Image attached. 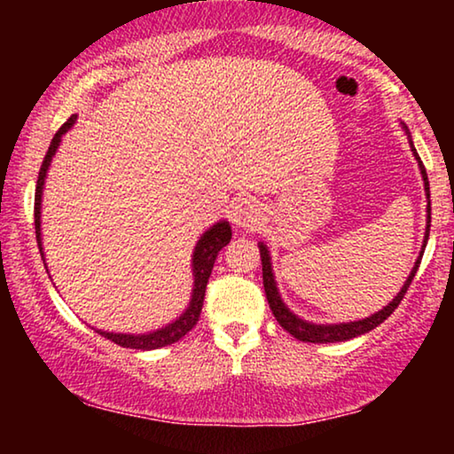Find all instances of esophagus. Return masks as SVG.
I'll use <instances>...</instances> for the list:
<instances>
[{
	"instance_id": "1",
	"label": "esophagus",
	"mask_w": 454,
	"mask_h": 454,
	"mask_svg": "<svg viewBox=\"0 0 454 454\" xmlns=\"http://www.w3.org/2000/svg\"><path fill=\"white\" fill-rule=\"evenodd\" d=\"M231 221L238 227L244 229H256L260 225V208L254 200L241 198L231 207Z\"/></svg>"
}]
</instances>
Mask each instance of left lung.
Segmentation results:
<instances>
[{"instance_id":"obj_1","label":"left lung","mask_w":454,"mask_h":454,"mask_svg":"<svg viewBox=\"0 0 454 454\" xmlns=\"http://www.w3.org/2000/svg\"><path fill=\"white\" fill-rule=\"evenodd\" d=\"M403 128H405V134L409 136V129L405 123H403ZM409 146H411L413 151V157L418 159L419 163V171H421V177H424V188H426V196L430 198V182H427V173H426V167L421 163L418 151H415L413 142H411V136H409ZM430 223H432V207L430 202H427V227H426V238H424V246H421V254L419 258L415 260V266L411 270V275L407 277L405 285H403L399 294L393 301L388 303V306H384L380 312L368 316V318L364 320H356V322H343V325H314V322H306L301 318H297V316L291 312V309L285 306L281 295H278V289H277V283H275V277H272V266H270V254H269V247H266L262 241H260L258 247H260V260H262V283H264V294H266V300H269V306L272 309V314H275V318L278 325H281L285 331L289 334H294L297 340H303V343H339V340H349L353 337H359V334L364 333H370L372 328H376L378 325H382L384 320L388 318L390 314L395 312L396 308H399V303L403 297H405L409 285H411L415 272L419 269V262H421V256H424V250H426V244H427V238H430Z\"/></svg>"}]
</instances>
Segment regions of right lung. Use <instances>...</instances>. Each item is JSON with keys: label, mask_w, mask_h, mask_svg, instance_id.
Instances as JSON below:
<instances>
[{"label": "right lung", "mask_w": 454, "mask_h": 454, "mask_svg": "<svg viewBox=\"0 0 454 454\" xmlns=\"http://www.w3.org/2000/svg\"><path fill=\"white\" fill-rule=\"evenodd\" d=\"M76 121V115H72L64 126L58 129V134L53 136L51 145H49V151L43 159L41 171H39V179H36V190H35V231H36V244H39V252L43 262H45V256H43V244H41V200H43V185H45V177H47V169L51 165V159L55 151H58L61 136H64L67 129L74 126ZM229 241H231V227H229L227 221H219L216 225H213L208 231L202 233V238L198 239V244L194 247V256H192V272H194V289H192V300L190 306L185 312L179 316L176 322L167 325L163 328L154 333H146V334H121V333H105V331H97L98 334H103L105 339L114 340L120 347H128V349H142V351H151V349H159V347L177 343L184 334H188L192 328L196 326L198 318H200L202 312V301H204V294H207V283L210 272H213L215 260L219 256V252L225 247Z\"/></svg>", "instance_id": "1"}]
</instances>
